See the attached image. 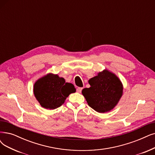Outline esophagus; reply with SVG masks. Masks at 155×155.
Segmentation results:
<instances>
[{
    "label": "esophagus",
    "mask_w": 155,
    "mask_h": 155,
    "mask_svg": "<svg viewBox=\"0 0 155 155\" xmlns=\"http://www.w3.org/2000/svg\"><path fill=\"white\" fill-rule=\"evenodd\" d=\"M82 90H83V88H81V87H78V88H77V91H78V93H81V91H82Z\"/></svg>",
    "instance_id": "1"
}]
</instances>
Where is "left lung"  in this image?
Returning a JSON list of instances; mask_svg holds the SVG:
<instances>
[{"instance_id": "obj_1", "label": "left lung", "mask_w": 155, "mask_h": 155, "mask_svg": "<svg viewBox=\"0 0 155 155\" xmlns=\"http://www.w3.org/2000/svg\"><path fill=\"white\" fill-rule=\"evenodd\" d=\"M88 83L90 87L84 88L82 94L88 106L98 113L112 110L123 95V84L120 79L107 70L98 72Z\"/></svg>"}]
</instances>
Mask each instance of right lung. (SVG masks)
Listing matches in <instances>:
<instances>
[{
  "label": "right lung",
  "instance_id": "obj_1",
  "mask_svg": "<svg viewBox=\"0 0 155 155\" xmlns=\"http://www.w3.org/2000/svg\"><path fill=\"white\" fill-rule=\"evenodd\" d=\"M76 92L72 83H66L63 78L51 73L39 79L34 85V94L41 106L54 109L60 107L67 97Z\"/></svg>",
  "mask_w": 155,
  "mask_h": 155
}]
</instances>
